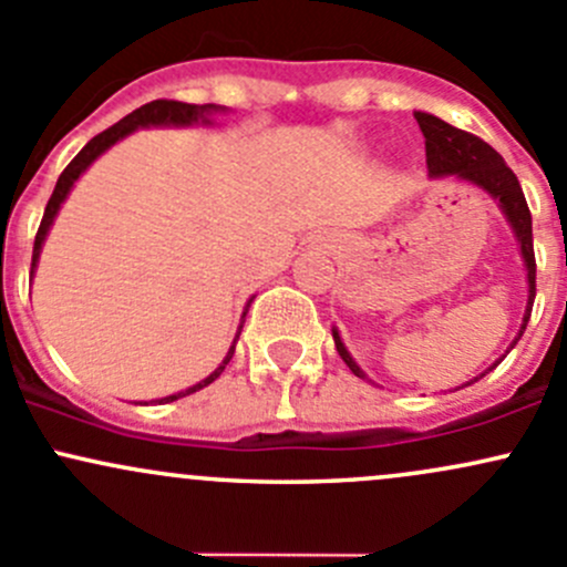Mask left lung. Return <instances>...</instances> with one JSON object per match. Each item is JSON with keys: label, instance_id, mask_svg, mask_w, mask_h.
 I'll use <instances>...</instances> for the list:
<instances>
[{"label": "left lung", "instance_id": "left-lung-1", "mask_svg": "<svg viewBox=\"0 0 567 567\" xmlns=\"http://www.w3.org/2000/svg\"><path fill=\"white\" fill-rule=\"evenodd\" d=\"M413 115H416L419 130H422V135H424V148H427V169H430L432 178H446V175H454L456 181H465V184L486 192L492 199H497L503 216L508 218L511 229H514L516 243H519L522 259H525V267H527V308H525V319H522L519 332H516L514 343H511V349H514V346L519 343L522 332L527 330L529 310H533V300H535L533 218H529L527 199H525V194H522L519 181H516L514 169L503 162V156L497 154L492 145H486L481 137L471 135V132L456 130V126L446 124V121H441L437 115H430L422 111H416ZM332 338H334V349H338L340 359L349 364L351 373L359 375V379H368V375L362 373V368L354 362V357L349 354V349H346V343L340 340V332L334 330V327H332ZM508 351H505V354H508ZM503 357L497 359L492 368H486L481 375H486L489 370H495L497 364L503 362ZM481 375H476L473 381H478ZM473 381L462 383V386H471Z\"/></svg>", "mask_w": 567, "mask_h": 567}]
</instances>
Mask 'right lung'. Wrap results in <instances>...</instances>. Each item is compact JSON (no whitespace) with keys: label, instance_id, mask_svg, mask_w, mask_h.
Segmentation results:
<instances>
[{"label":"right lung","instance_id":"1","mask_svg":"<svg viewBox=\"0 0 567 567\" xmlns=\"http://www.w3.org/2000/svg\"><path fill=\"white\" fill-rule=\"evenodd\" d=\"M224 111H227V107H221V105H188V102H175V100H154V102H148V105H143V107H137V111H132L130 115H124V118H121L118 124H113L111 130H105V132H100V135H96V137H91L89 143L83 145L81 154H78L75 159H72L70 164H66L64 173L59 175L56 188H53L51 199H48L45 213H42V221H40V229H38V237H34L32 276H34V267H38V261H40L42 243H45L48 233H51V224H53V218H56L59 208H62V203L66 199V194L72 192V186H75V181L81 178V175L86 173L91 164L100 159V156L105 154V151L111 148V145L118 143V140H124L126 135H132V132H135V130H145V126H194V124H213L210 115H213V113H224ZM251 302H254V297L246 302V310H243V319H246V313H248V308H251ZM240 330H243V321H240V327H237V334H235L233 346H229L227 357H224V362L218 364L216 370H213L208 379H203L199 383H194V386L184 389V392L169 394V398L156 400V403H159V405H162V403H173V400L186 398V394H192V392H199V389L208 386V383L216 381L218 375L224 373V368H227V364H229V359H233V354H235V343H237V338H240Z\"/></svg>","mask_w":567,"mask_h":567}]
</instances>
